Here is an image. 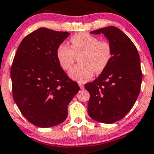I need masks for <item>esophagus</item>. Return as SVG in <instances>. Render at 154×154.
<instances>
[{
	"mask_svg": "<svg viewBox=\"0 0 154 154\" xmlns=\"http://www.w3.org/2000/svg\"><path fill=\"white\" fill-rule=\"evenodd\" d=\"M79 86H80V88H81V89H83V88H84V85H83V83H79Z\"/></svg>",
	"mask_w": 154,
	"mask_h": 154,
	"instance_id": "1",
	"label": "esophagus"
}]
</instances>
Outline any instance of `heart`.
Instances as JSON below:
<instances>
[{
    "label": "heart",
    "mask_w": 154,
    "mask_h": 154,
    "mask_svg": "<svg viewBox=\"0 0 154 154\" xmlns=\"http://www.w3.org/2000/svg\"><path fill=\"white\" fill-rule=\"evenodd\" d=\"M71 47L61 43L56 48V55L60 67L65 71L71 69L76 56L80 54L81 63L69 72L71 79L84 82L95 71L100 73L109 65L113 56V48L109 41H99L98 38L87 33H79L71 37Z\"/></svg>",
    "instance_id": "1"
}]
</instances>
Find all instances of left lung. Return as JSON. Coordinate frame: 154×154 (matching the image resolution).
Instances as JSON below:
<instances>
[{"instance_id": "1", "label": "left lung", "mask_w": 154, "mask_h": 154, "mask_svg": "<svg viewBox=\"0 0 154 154\" xmlns=\"http://www.w3.org/2000/svg\"><path fill=\"white\" fill-rule=\"evenodd\" d=\"M103 33L113 48L109 65L96 80L86 83L88 113L100 123H113L132 109L141 91L142 72L137 48L120 29L109 26L91 32Z\"/></svg>"}]
</instances>
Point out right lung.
Returning a JSON list of instances; mask_svg holds the SVG:
<instances>
[{"mask_svg":"<svg viewBox=\"0 0 154 154\" xmlns=\"http://www.w3.org/2000/svg\"><path fill=\"white\" fill-rule=\"evenodd\" d=\"M69 34L40 28L22 40L13 58V99L23 116L41 128L63 122L68 103L80 90L60 67L56 55L58 45Z\"/></svg>","mask_w":154,"mask_h":154,"instance_id":"add662e5","label":"right lung"}]
</instances>
